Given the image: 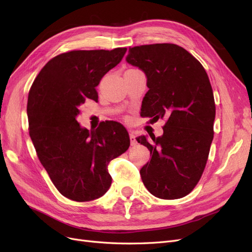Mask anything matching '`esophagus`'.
I'll list each match as a JSON object with an SVG mask.
<instances>
[{
  "label": "esophagus",
  "instance_id": "obj_1",
  "mask_svg": "<svg viewBox=\"0 0 252 252\" xmlns=\"http://www.w3.org/2000/svg\"><path fill=\"white\" fill-rule=\"evenodd\" d=\"M129 138H130V144H131V146H134V145H136L135 135H134V132H133L132 130L129 131Z\"/></svg>",
  "mask_w": 252,
  "mask_h": 252
}]
</instances>
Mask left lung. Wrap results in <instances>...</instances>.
I'll return each instance as SVG.
<instances>
[{"label":"left lung","instance_id":"obj_1","mask_svg":"<svg viewBox=\"0 0 252 252\" xmlns=\"http://www.w3.org/2000/svg\"><path fill=\"white\" fill-rule=\"evenodd\" d=\"M127 63L146 74L144 117L166 119L164 133L148 141L151 158L140 170L148 191L159 199L187 195L200 181L213 140L216 104L204 67L191 53L175 44L129 48Z\"/></svg>","mask_w":252,"mask_h":252}]
</instances>
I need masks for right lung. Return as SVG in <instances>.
I'll return each instance as SVG.
<instances>
[{
	"mask_svg": "<svg viewBox=\"0 0 252 252\" xmlns=\"http://www.w3.org/2000/svg\"><path fill=\"white\" fill-rule=\"evenodd\" d=\"M126 50L62 53L42 68L29 90V135L37 158L53 185L72 201H93L107 192L108 164L130 145L126 128L118 122H102L88 130L77 121L87 98L97 102L96 86Z\"/></svg>",
	"mask_w": 252,
	"mask_h": 252,
	"instance_id": "right-lung-1",
	"label": "right lung"
}]
</instances>
